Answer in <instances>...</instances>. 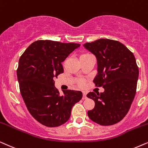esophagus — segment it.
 Returning <instances> with one entry per match:
<instances>
[{
	"label": "esophagus",
	"instance_id": "esophagus-1",
	"mask_svg": "<svg viewBox=\"0 0 148 148\" xmlns=\"http://www.w3.org/2000/svg\"><path fill=\"white\" fill-rule=\"evenodd\" d=\"M86 99V93L85 92H82V99Z\"/></svg>",
	"mask_w": 148,
	"mask_h": 148
}]
</instances>
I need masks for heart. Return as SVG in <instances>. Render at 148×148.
<instances>
[{
    "mask_svg": "<svg viewBox=\"0 0 148 148\" xmlns=\"http://www.w3.org/2000/svg\"><path fill=\"white\" fill-rule=\"evenodd\" d=\"M90 56H91V55H90V53H84L80 55V60H83V59H85ZM77 84H78V86H80V87H83V86H84V84H85V80L83 79V78L78 79L77 80Z\"/></svg>",
    "mask_w": 148,
    "mask_h": 148,
    "instance_id": "1",
    "label": "heart"
}]
</instances>
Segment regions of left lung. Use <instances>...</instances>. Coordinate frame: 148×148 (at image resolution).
Returning <instances> with one entry per match:
<instances>
[{
  "mask_svg": "<svg viewBox=\"0 0 148 148\" xmlns=\"http://www.w3.org/2000/svg\"><path fill=\"white\" fill-rule=\"evenodd\" d=\"M83 46L95 56L98 74L96 86L103 92H90L87 97L94 100L95 107L88 110L89 119L100 125L118 123L127 115L137 90L139 68L133 53L117 40L101 38Z\"/></svg>",
  "mask_w": 148,
  "mask_h": 148,
  "instance_id": "obj_1",
  "label": "left lung"
}]
</instances>
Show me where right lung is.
<instances>
[{
  "label": "right lung",
  "mask_w": 148,
  "mask_h": 148,
  "mask_svg": "<svg viewBox=\"0 0 148 148\" xmlns=\"http://www.w3.org/2000/svg\"><path fill=\"white\" fill-rule=\"evenodd\" d=\"M79 47L40 40L32 43L19 58L17 76L21 95L31 115L46 127L66 123L72 107L82 99V92L77 90H66L60 95L53 80L64 72L62 63Z\"/></svg>",
  "instance_id": "1"
}]
</instances>
